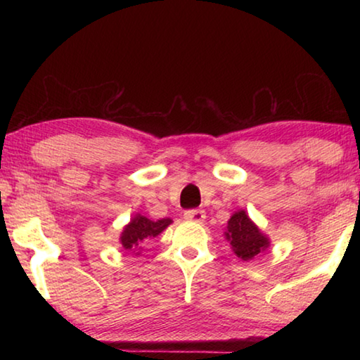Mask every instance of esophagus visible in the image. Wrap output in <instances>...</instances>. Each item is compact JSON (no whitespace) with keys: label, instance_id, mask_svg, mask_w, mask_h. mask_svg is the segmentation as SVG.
<instances>
[{"label":"esophagus","instance_id":"1","mask_svg":"<svg viewBox=\"0 0 360 360\" xmlns=\"http://www.w3.org/2000/svg\"><path fill=\"white\" fill-rule=\"evenodd\" d=\"M184 217L187 221H192V222H203L206 214L203 210H187L184 212Z\"/></svg>","mask_w":360,"mask_h":360}]
</instances>
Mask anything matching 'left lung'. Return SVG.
Returning a JSON list of instances; mask_svg holds the SVG:
<instances>
[{
    "label": "left lung",
    "mask_w": 360,
    "mask_h": 360,
    "mask_svg": "<svg viewBox=\"0 0 360 360\" xmlns=\"http://www.w3.org/2000/svg\"><path fill=\"white\" fill-rule=\"evenodd\" d=\"M225 236L230 241L235 254L243 260L255 257L268 246L266 236L262 235V231L255 227L245 211L235 212L230 217Z\"/></svg>",
    "instance_id": "obj_1"
}]
</instances>
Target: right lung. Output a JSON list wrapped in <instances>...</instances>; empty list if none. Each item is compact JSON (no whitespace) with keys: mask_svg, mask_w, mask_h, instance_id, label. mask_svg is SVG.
Wrapping results in <instances>:
<instances>
[{"mask_svg":"<svg viewBox=\"0 0 360 360\" xmlns=\"http://www.w3.org/2000/svg\"><path fill=\"white\" fill-rule=\"evenodd\" d=\"M169 224H172V219L150 221V219L138 214L135 219H131V222L122 231V246L125 249H130V251H136L143 245L144 240L154 238L158 233H162Z\"/></svg>","mask_w":360,"mask_h":360,"instance_id":"add662e5","label":"right lung"}]
</instances>
